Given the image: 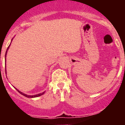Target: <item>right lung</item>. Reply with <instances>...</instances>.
I'll list each match as a JSON object with an SVG mask.
<instances>
[{
  "label": "right lung",
  "mask_w": 125,
  "mask_h": 125,
  "mask_svg": "<svg viewBox=\"0 0 125 125\" xmlns=\"http://www.w3.org/2000/svg\"><path fill=\"white\" fill-rule=\"evenodd\" d=\"M12 39H13V38H12ZM12 40H11V41H12ZM10 45H9V46H8V48H7V51H6V54H5V62H6V57H7V51H8V49H9V47H10ZM5 73H7V70H5ZM16 89H17V91L19 92V93H20V94H22V95H24V96H25V97H28V98H34V97H39V96H40V95H43V94L44 93H45V91H44L43 93H40V94H36V95H27V94H24V93H22V92L20 91L19 90H18V89H17V88H16Z\"/></svg>",
  "instance_id": "add662e5"
}]
</instances>
